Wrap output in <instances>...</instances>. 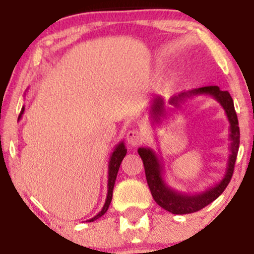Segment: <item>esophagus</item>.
Segmentation results:
<instances>
[{
    "label": "esophagus",
    "mask_w": 254,
    "mask_h": 254,
    "mask_svg": "<svg viewBox=\"0 0 254 254\" xmlns=\"http://www.w3.org/2000/svg\"><path fill=\"white\" fill-rule=\"evenodd\" d=\"M143 140L142 137V134L139 131V130L136 129H132V130H129L127 134V141L129 145L131 146H137L139 143H141Z\"/></svg>",
    "instance_id": "34e87169"
}]
</instances>
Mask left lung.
I'll return each instance as SVG.
<instances>
[{"instance_id": "obj_1", "label": "left lung", "mask_w": 254, "mask_h": 254, "mask_svg": "<svg viewBox=\"0 0 254 254\" xmlns=\"http://www.w3.org/2000/svg\"><path fill=\"white\" fill-rule=\"evenodd\" d=\"M196 96H211L215 101L219 102L220 106L224 108L225 114H226L227 120L230 123V155L226 171H225V175L221 181L217 182L212 187L206 188L204 191H200V193H182V191L176 190L172 187L168 186L165 179L162 162L152 148L139 147V150H137L143 162L146 181H147L148 188H150L153 199L161 207L176 215L191 214V212L199 211L221 195L222 191L229 186L231 177L234 175L235 162H236L238 147H240V127H238L237 114L235 112L232 97L230 96L227 91H221L217 86L200 87V88L182 92L178 96L171 97L168 104L173 107L172 111H175V109L177 111V109H181L184 102ZM165 101H163L162 97L153 98L152 106L150 109L153 123L161 122V118L165 117Z\"/></svg>"}]
</instances>
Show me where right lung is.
<instances>
[{"label": "right lung", "instance_id": "right-lung-1", "mask_svg": "<svg viewBox=\"0 0 254 254\" xmlns=\"http://www.w3.org/2000/svg\"><path fill=\"white\" fill-rule=\"evenodd\" d=\"M23 113H24V107H23L22 111H20V114H19V117H18V120L22 118ZM125 155H127V147H125L124 141H120L117 146H115L114 150H113V152L111 155V157H109V162H108V186H107V188H108V193H107L106 203H104V205H103V207H102V210L98 212V214L96 215V216H93L92 219L87 220L88 222H92V221H94V220L99 219L102 215L106 214L109 205H111V201H112V198H113V189H114V184H115V179H117V175H118V171H119L120 163H122L123 158L125 157Z\"/></svg>", "mask_w": 254, "mask_h": 254}]
</instances>
